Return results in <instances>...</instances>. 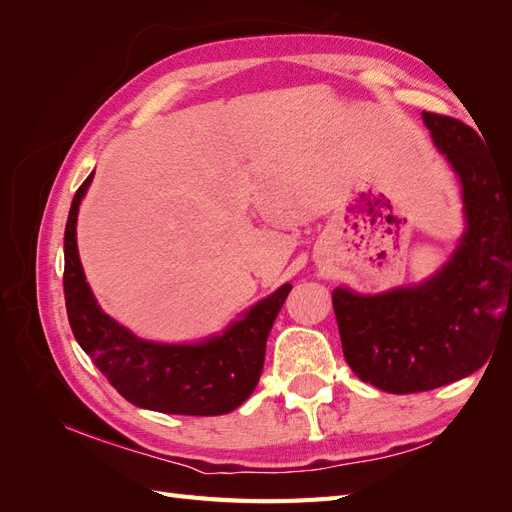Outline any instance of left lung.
I'll return each mask as SVG.
<instances>
[{"label":"left lung","mask_w":512,"mask_h":512,"mask_svg":"<svg viewBox=\"0 0 512 512\" xmlns=\"http://www.w3.org/2000/svg\"><path fill=\"white\" fill-rule=\"evenodd\" d=\"M423 121L461 181L466 232L429 280L380 294L333 290L350 369L380 391L438 389L483 367L512 327V168L466 123L438 113Z\"/></svg>","instance_id":"obj_1"}]
</instances>
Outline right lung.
Wrapping results in <instances>:
<instances>
[{"label":"right lung","instance_id":"1","mask_svg":"<svg viewBox=\"0 0 512 512\" xmlns=\"http://www.w3.org/2000/svg\"><path fill=\"white\" fill-rule=\"evenodd\" d=\"M94 173L72 198L64 235V294L72 333L121 397L164 414L215 416L239 408L256 389L267 337L290 292L277 288L222 335L200 344H160L136 337L104 314L91 292L76 247V215Z\"/></svg>","mask_w":512,"mask_h":512}]
</instances>
